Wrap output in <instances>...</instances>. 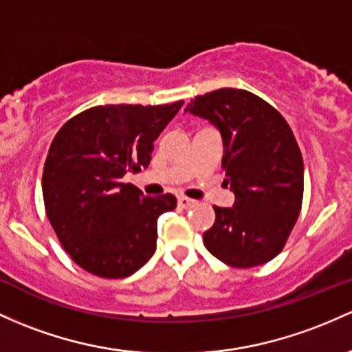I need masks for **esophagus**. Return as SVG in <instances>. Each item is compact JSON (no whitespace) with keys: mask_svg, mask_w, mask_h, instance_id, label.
Here are the masks:
<instances>
[{"mask_svg":"<svg viewBox=\"0 0 352 352\" xmlns=\"http://www.w3.org/2000/svg\"><path fill=\"white\" fill-rule=\"evenodd\" d=\"M179 206L182 208H190L195 206V200L188 199V197H179Z\"/></svg>","mask_w":352,"mask_h":352,"instance_id":"1","label":"esophagus"}]
</instances>
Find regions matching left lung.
Segmentation results:
<instances>
[{
    "label": "left lung",
    "instance_id": "1",
    "mask_svg": "<svg viewBox=\"0 0 352 352\" xmlns=\"http://www.w3.org/2000/svg\"><path fill=\"white\" fill-rule=\"evenodd\" d=\"M185 111L222 133L226 185L232 208L214 207L215 222L204 245L230 267L249 269L283 252L304 195V162L285 118L261 96L220 88L190 100Z\"/></svg>",
    "mask_w": 352,
    "mask_h": 352
}]
</instances>
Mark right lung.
I'll use <instances>...</instances> for the list:
<instances>
[{
	"instance_id": "1",
	"label": "right lung",
	"mask_w": 352,
	"mask_h": 352,
	"mask_svg": "<svg viewBox=\"0 0 352 352\" xmlns=\"http://www.w3.org/2000/svg\"><path fill=\"white\" fill-rule=\"evenodd\" d=\"M184 102L98 105L58 130L45 160V212L72 261L94 276H132L157 249L158 215L177 207L172 194L145 197L126 172L152 160L153 142Z\"/></svg>"
}]
</instances>
